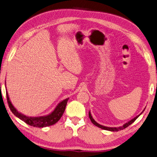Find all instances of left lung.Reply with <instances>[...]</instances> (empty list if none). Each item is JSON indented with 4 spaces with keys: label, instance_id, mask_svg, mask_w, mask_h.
Masks as SVG:
<instances>
[{
    "label": "left lung",
    "instance_id": "8db88e82",
    "mask_svg": "<svg viewBox=\"0 0 157 157\" xmlns=\"http://www.w3.org/2000/svg\"><path fill=\"white\" fill-rule=\"evenodd\" d=\"M144 110H145V108L144 109V110H143V111L139 114V115H137L136 117L132 118V119H131V121H128L127 123H124L123 126H121V127H105V126H103V125H101L100 124H98L97 122H96V121H94V119L93 118V117H92L90 110H89V117L90 118L91 122H92V123H93V124H94L95 126H97V127H98L99 128H101L102 129H104V130H106V131H121V130H123V129H124L125 128H127V127H128L129 125H131L132 123H133L134 122H135V121L136 119V118H138L140 115V114L144 111Z\"/></svg>",
    "mask_w": 157,
    "mask_h": 157
}]
</instances>
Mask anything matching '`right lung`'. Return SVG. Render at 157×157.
Returning a JSON list of instances; mask_svg holds the SVG:
<instances>
[{
	"label": "right lung",
	"instance_id": "obj_1",
	"mask_svg": "<svg viewBox=\"0 0 157 157\" xmlns=\"http://www.w3.org/2000/svg\"><path fill=\"white\" fill-rule=\"evenodd\" d=\"M5 87L6 86V81H5ZM6 90V98L7 101H8V104L9 106V108L12 113L14 114L15 116L20 118L21 120L24 121L25 123L28 124L30 126H33L34 127H39V128H43L48 127V126H51L52 124L57 123L63 116V114L65 110L66 106L67 104L68 100L69 98H67L64 100L60 102L58 105L56 106L55 109L49 113L47 115L44 116H40V117H29L25 114H22L20 112H18L17 109L14 107L13 105L11 102L10 98L9 96L8 92Z\"/></svg>",
	"mask_w": 157,
	"mask_h": 157
}]
</instances>
